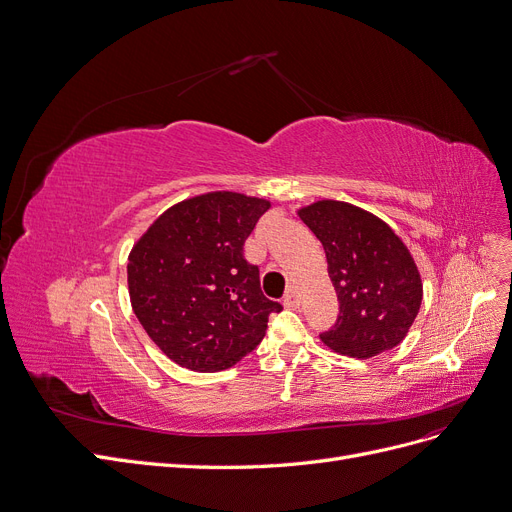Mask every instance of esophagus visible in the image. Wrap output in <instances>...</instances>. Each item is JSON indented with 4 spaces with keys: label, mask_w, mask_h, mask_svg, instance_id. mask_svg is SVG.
Listing matches in <instances>:
<instances>
[{
    "label": "esophagus",
    "mask_w": 512,
    "mask_h": 512,
    "mask_svg": "<svg viewBox=\"0 0 512 512\" xmlns=\"http://www.w3.org/2000/svg\"><path fill=\"white\" fill-rule=\"evenodd\" d=\"M282 304H285V308H297L299 306V297H297L295 287H289L285 297H282Z\"/></svg>",
    "instance_id": "34e87169"
}]
</instances>
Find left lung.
<instances>
[{
  "label": "left lung",
  "mask_w": 512,
  "mask_h": 512,
  "mask_svg": "<svg viewBox=\"0 0 512 512\" xmlns=\"http://www.w3.org/2000/svg\"><path fill=\"white\" fill-rule=\"evenodd\" d=\"M323 242L339 316L320 335L329 350L371 358L399 346L422 306V276L392 227L361 206L318 200L297 211Z\"/></svg>",
  "instance_id": "8db88e82"
}]
</instances>
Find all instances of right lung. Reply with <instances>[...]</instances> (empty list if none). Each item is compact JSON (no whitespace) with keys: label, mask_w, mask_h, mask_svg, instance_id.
<instances>
[{"label":"right lung","mask_w":512,"mask_h":512,"mask_svg":"<svg viewBox=\"0 0 512 512\" xmlns=\"http://www.w3.org/2000/svg\"><path fill=\"white\" fill-rule=\"evenodd\" d=\"M272 206L266 198L208 192L151 223L128 255V295L145 333L179 367H234L266 335L278 301L261 293L244 240Z\"/></svg>","instance_id":"add662e5"}]
</instances>
